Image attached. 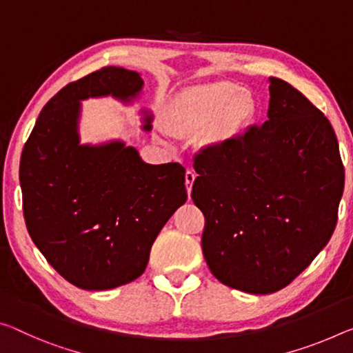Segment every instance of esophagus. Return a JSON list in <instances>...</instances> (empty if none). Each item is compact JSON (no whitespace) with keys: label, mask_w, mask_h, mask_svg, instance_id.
I'll list each match as a JSON object with an SVG mask.
<instances>
[{"label":"esophagus","mask_w":353,"mask_h":353,"mask_svg":"<svg viewBox=\"0 0 353 353\" xmlns=\"http://www.w3.org/2000/svg\"><path fill=\"white\" fill-rule=\"evenodd\" d=\"M194 179H196V174H194L193 171H187L185 172V187H187V192L188 194L192 193V188H193V182Z\"/></svg>","instance_id":"1"}]
</instances>
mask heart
Masks as SVG:
<instances>
[{
	"label": "heart",
	"instance_id": "obj_1",
	"mask_svg": "<svg viewBox=\"0 0 353 353\" xmlns=\"http://www.w3.org/2000/svg\"><path fill=\"white\" fill-rule=\"evenodd\" d=\"M256 116L254 99L234 83H215L177 99L170 111L174 133H192L214 124L210 141L226 146L243 135Z\"/></svg>",
	"mask_w": 353,
	"mask_h": 353
}]
</instances>
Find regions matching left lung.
<instances>
[{"label": "left lung", "mask_w": 353, "mask_h": 353, "mask_svg": "<svg viewBox=\"0 0 353 353\" xmlns=\"http://www.w3.org/2000/svg\"><path fill=\"white\" fill-rule=\"evenodd\" d=\"M267 81L264 124L203 150L193 163L207 265L218 281L254 295L286 288L321 253L344 190L327 117L289 83Z\"/></svg>", "instance_id": "left-lung-1"}]
</instances>
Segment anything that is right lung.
Returning a JSON list of instances; mask_svg holds the SVG:
<instances>
[{"label": "right lung", "mask_w": 353, "mask_h": 353, "mask_svg": "<svg viewBox=\"0 0 353 353\" xmlns=\"http://www.w3.org/2000/svg\"><path fill=\"white\" fill-rule=\"evenodd\" d=\"M141 74L103 67L43 106L20 159L28 232L61 276L86 290L114 289L146 270L154 240L185 204V170L149 165L122 139L80 143L81 102L141 97ZM141 128L154 114L143 108Z\"/></svg>", "instance_id": "add662e5"}]
</instances>
